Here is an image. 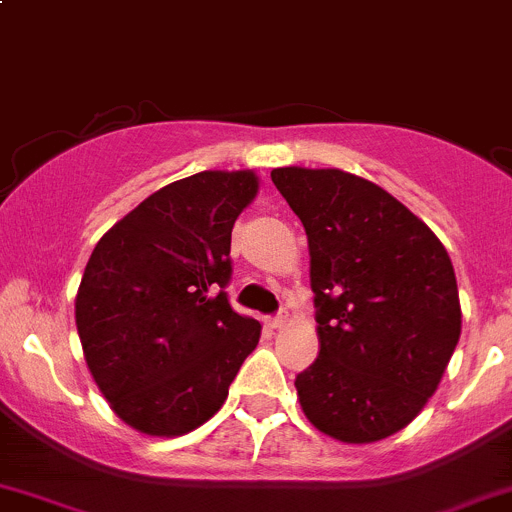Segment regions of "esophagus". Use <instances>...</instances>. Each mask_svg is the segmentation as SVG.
Masks as SVG:
<instances>
[{
    "label": "esophagus",
    "instance_id": "1",
    "mask_svg": "<svg viewBox=\"0 0 512 512\" xmlns=\"http://www.w3.org/2000/svg\"><path fill=\"white\" fill-rule=\"evenodd\" d=\"M287 322V312L282 310V312H277V315H272L270 320H267V325L270 327H282Z\"/></svg>",
    "mask_w": 512,
    "mask_h": 512
}]
</instances>
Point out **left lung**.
Instances as JSON below:
<instances>
[{
    "mask_svg": "<svg viewBox=\"0 0 512 512\" xmlns=\"http://www.w3.org/2000/svg\"><path fill=\"white\" fill-rule=\"evenodd\" d=\"M300 217L320 355L295 377L302 413L342 443H375L418 418L460 340L453 262L435 232L375 182L277 167Z\"/></svg>",
    "mask_w": 512,
    "mask_h": 512,
    "instance_id": "8db88e82",
    "label": "left lung"
}]
</instances>
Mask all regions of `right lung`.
Here are the masks:
<instances>
[{"mask_svg": "<svg viewBox=\"0 0 512 512\" xmlns=\"http://www.w3.org/2000/svg\"><path fill=\"white\" fill-rule=\"evenodd\" d=\"M252 170H207L162 187L102 235L79 282L84 360L130 428L175 438L227 400L262 325L232 310L230 240L255 200Z\"/></svg>", "mask_w": 512, "mask_h": 512, "instance_id": "obj_1", "label": "right lung"}]
</instances>
